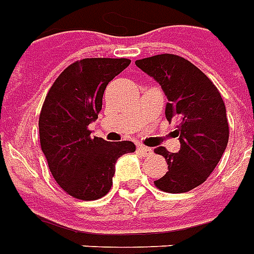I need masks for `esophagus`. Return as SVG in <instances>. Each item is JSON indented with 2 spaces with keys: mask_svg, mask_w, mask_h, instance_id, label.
<instances>
[{
  "mask_svg": "<svg viewBox=\"0 0 254 254\" xmlns=\"http://www.w3.org/2000/svg\"><path fill=\"white\" fill-rule=\"evenodd\" d=\"M138 151H139L143 157H149V155L153 154V149L146 147V146H138Z\"/></svg>",
  "mask_w": 254,
  "mask_h": 254,
  "instance_id": "obj_1",
  "label": "esophagus"
}]
</instances>
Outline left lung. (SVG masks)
Listing matches in <instances>:
<instances>
[{
    "label": "left lung",
    "mask_w": 254,
    "mask_h": 254,
    "mask_svg": "<svg viewBox=\"0 0 254 254\" xmlns=\"http://www.w3.org/2000/svg\"><path fill=\"white\" fill-rule=\"evenodd\" d=\"M135 64L161 85L168 97L166 119L176 120L179 153L154 149L168 162L165 176L154 181L168 193H184L203 184L215 169L229 142L226 107L219 90L200 68L175 54L138 59Z\"/></svg>",
    "instance_id": "8db88e82"
}]
</instances>
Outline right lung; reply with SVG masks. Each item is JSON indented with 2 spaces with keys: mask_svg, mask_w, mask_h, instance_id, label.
Returning a JSON list of instances; mask_svg holds the SVG:
<instances>
[{
  "mask_svg": "<svg viewBox=\"0 0 254 254\" xmlns=\"http://www.w3.org/2000/svg\"><path fill=\"white\" fill-rule=\"evenodd\" d=\"M127 58L75 61L55 79L39 116L40 146L59 187L79 200H97L109 192L115 164L135 151L129 140L107 142L92 136L109 81L129 64Z\"/></svg>",
  "mask_w": 254,
  "mask_h": 254,
  "instance_id": "right-lung-1",
  "label": "right lung"
}]
</instances>
